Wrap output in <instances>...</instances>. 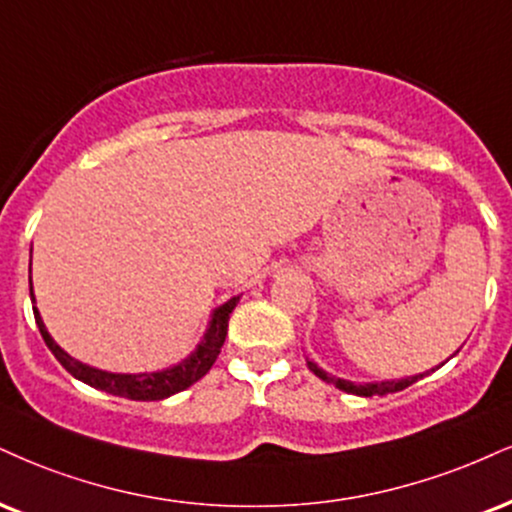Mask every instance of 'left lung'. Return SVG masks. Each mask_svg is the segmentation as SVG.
<instances>
[{"label":"left lung","mask_w":512,"mask_h":512,"mask_svg":"<svg viewBox=\"0 0 512 512\" xmlns=\"http://www.w3.org/2000/svg\"><path fill=\"white\" fill-rule=\"evenodd\" d=\"M307 365H310V369L317 374L319 379L329 381V384H334L336 389H341V391H346V393H355V396H365V398H369V396H386V393L403 391V389H408V386L415 384L417 379H422V374H420V377H408V379H398V381H379V384H353V381L329 377V374L322 372V369H319L315 362H307Z\"/></svg>","instance_id":"8db88e82"}]
</instances>
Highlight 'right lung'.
Segmentation results:
<instances>
[{
	"label": "right lung",
	"mask_w": 512,
	"mask_h": 512,
	"mask_svg": "<svg viewBox=\"0 0 512 512\" xmlns=\"http://www.w3.org/2000/svg\"><path fill=\"white\" fill-rule=\"evenodd\" d=\"M30 298H33V283H30ZM236 305H238V298H231L229 303H224L219 310H214L212 324H209L205 341L197 346V350L188 357V360H183L181 365L171 369H164V372H150V374H112V372H102V369L88 367L83 365V362L73 360V357L66 355L64 350L52 341V336L47 334L45 324H42L40 319L38 307H33V312L47 348L52 350L54 357L61 362V367H64L69 374H73L76 379L83 381V384L92 386V389L112 393V396H121V398L162 400V398L174 396L178 391L188 389V386H193L197 379H202L209 369H212V365L219 357L221 346H224L226 329H229V315Z\"/></svg>",
	"instance_id": "right-lung-1"
}]
</instances>
